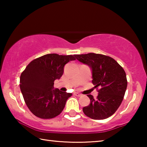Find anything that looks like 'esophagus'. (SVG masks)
Returning <instances> with one entry per match:
<instances>
[{"label": "esophagus", "instance_id": "obj_1", "mask_svg": "<svg viewBox=\"0 0 147 147\" xmlns=\"http://www.w3.org/2000/svg\"><path fill=\"white\" fill-rule=\"evenodd\" d=\"M74 95H75V96H82L81 94H80L79 93H77V92H74Z\"/></svg>", "mask_w": 147, "mask_h": 147}]
</instances>
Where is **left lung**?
Wrapping results in <instances>:
<instances>
[{
    "label": "left lung",
    "mask_w": 147,
    "mask_h": 147,
    "mask_svg": "<svg viewBox=\"0 0 147 147\" xmlns=\"http://www.w3.org/2000/svg\"><path fill=\"white\" fill-rule=\"evenodd\" d=\"M75 57L90 67L92 83L95 88H100L96 99L88 94L90 104L83 108L84 114L95 120L109 117L117 110L123 100L127 88L125 71L113 58L103 54L89 53L76 54Z\"/></svg>",
    "instance_id": "obj_1"
}]
</instances>
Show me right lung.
<instances>
[{
  "label": "right lung",
  "instance_id": "1",
  "mask_svg": "<svg viewBox=\"0 0 147 147\" xmlns=\"http://www.w3.org/2000/svg\"><path fill=\"white\" fill-rule=\"evenodd\" d=\"M75 55L48 54L32 60L20 77V89L31 112L41 119H52L61 113L72 93L54 89V82L63 74L65 65Z\"/></svg>",
  "mask_w": 147,
  "mask_h": 147
}]
</instances>
